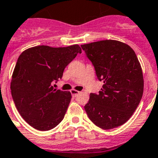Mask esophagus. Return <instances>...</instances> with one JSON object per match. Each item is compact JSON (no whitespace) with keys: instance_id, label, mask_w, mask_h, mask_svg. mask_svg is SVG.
<instances>
[{"instance_id":"1","label":"esophagus","mask_w":158,"mask_h":158,"mask_svg":"<svg viewBox=\"0 0 158 158\" xmlns=\"http://www.w3.org/2000/svg\"><path fill=\"white\" fill-rule=\"evenodd\" d=\"M70 93H71L72 96L73 97H74V98H75V97H77L78 94H80V92H79V91H77V90H75V89H71L70 90Z\"/></svg>"}]
</instances>
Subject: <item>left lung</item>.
I'll list each match as a JSON object with an SVG mask.
<instances>
[{"label":"left lung","mask_w":158,"mask_h":158,"mask_svg":"<svg viewBox=\"0 0 158 158\" xmlns=\"http://www.w3.org/2000/svg\"><path fill=\"white\" fill-rule=\"evenodd\" d=\"M95 69L102 89L91 93L85 106L93 123L110 129L125 123L134 113L143 94V75L135 52L128 44L114 40L82 44Z\"/></svg>","instance_id":"1"}]
</instances>
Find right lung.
<instances>
[{
  "instance_id": "add662e5",
  "label": "right lung",
  "mask_w": 158,
  "mask_h": 158,
  "mask_svg": "<svg viewBox=\"0 0 158 158\" xmlns=\"http://www.w3.org/2000/svg\"><path fill=\"white\" fill-rule=\"evenodd\" d=\"M78 53L81 48L77 44L40 45L19 56L12 76V97L19 114L34 129L48 131L64 118L72 96L52 84L61 79L65 67Z\"/></svg>"
}]
</instances>
